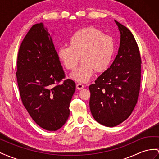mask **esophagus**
Segmentation results:
<instances>
[{
    "label": "esophagus",
    "instance_id": "1",
    "mask_svg": "<svg viewBox=\"0 0 159 159\" xmlns=\"http://www.w3.org/2000/svg\"><path fill=\"white\" fill-rule=\"evenodd\" d=\"M76 88L80 90V89H82L83 88H84V85L82 83H79L78 84H76Z\"/></svg>",
    "mask_w": 159,
    "mask_h": 159
}]
</instances>
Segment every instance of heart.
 I'll use <instances>...</instances> for the list:
<instances>
[{"label":"heart","instance_id":"heart-1","mask_svg":"<svg viewBox=\"0 0 159 159\" xmlns=\"http://www.w3.org/2000/svg\"><path fill=\"white\" fill-rule=\"evenodd\" d=\"M70 46H61L58 55L64 66L69 70L75 69L80 60V66L71 76L80 82H86L91 78L95 70L102 72L111 62L114 43L110 36L93 27L80 30L69 39Z\"/></svg>","mask_w":159,"mask_h":159}]
</instances>
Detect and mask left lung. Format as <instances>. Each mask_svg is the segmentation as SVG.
I'll list each match as a JSON object with an SVG mask.
<instances>
[{
	"label": "left lung",
	"instance_id": "1",
	"mask_svg": "<svg viewBox=\"0 0 159 159\" xmlns=\"http://www.w3.org/2000/svg\"><path fill=\"white\" fill-rule=\"evenodd\" d=\"M121 34L116 59L89 85V107L94 119L107 127L120 124L137 103L141 80V56L136 41L127 27L115 21Z\"/></svg>",
	"mask_w": 159,
	"mask_h": 159
}]
</instances>
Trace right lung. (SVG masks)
<instances>
[{
	"label": "right lung",
	"instance_id": "1",
	"mask_svg": "<svg viewBox=\"0 0 159 159\" xmlns=\"http://www.w3.org/2000/svg\"><path fill=\"white\" fill-rule=\"evenodd\" d=\"M16 72L22 103L41 128L56 131L66 123L76 84L65 74L50 34L35 24L22 41ZM62 82V84H60Z\"/></svg>",
	"mask_w": 159,
	"mask_h": 159
}]
</instances>
